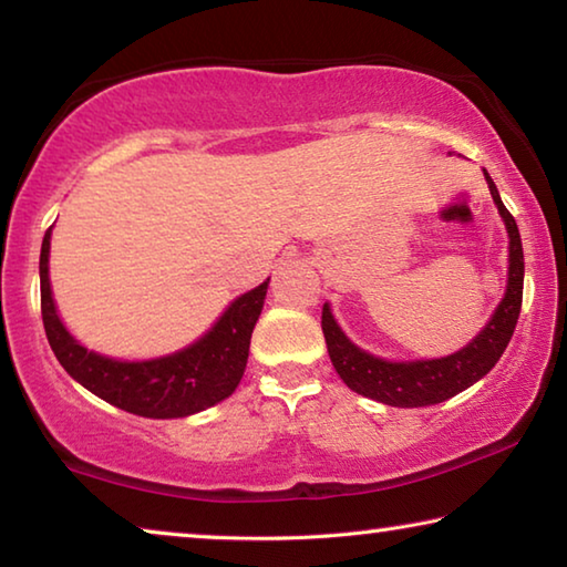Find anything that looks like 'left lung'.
Returning <instances> with one entry per match:
<instances>
[{
    "label": "left lung",
    "mask_w": 567,
    "mask_h": 567,
    "mask_svg": "<svg viewBox=\"0 0 567 567\" xmlns=\"http://www.w3.org/2000/svg\"><path fill=\"white\" fill-rule=\"evenodd\" d=\"M487 187L497 205V213L505 219L507 237H511V267H507V290L503 302L497 305L493 320L485 324V330L477 338L455 354L440 360H417V362H388L372 358L370 352L344 338V332L334 322L330 307H322V332L328 342L330 360L342 378L344 385L360 392V395L385 402L392 408H425L437 405L447 398L457 395L465 388L473 385L483 375L495 368V362L503 358V352L511 342L517 318H520L523 305V243L517 233L515 217L507 213L501 195H497L495 182L485 172Z\"/></svg>",
    "instance_id": "8db88e82"
}]
</instances>
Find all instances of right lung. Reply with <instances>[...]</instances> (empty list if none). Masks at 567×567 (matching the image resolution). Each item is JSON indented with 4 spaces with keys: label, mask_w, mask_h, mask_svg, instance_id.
<instances>
[{
    "label": "right lung",
    "mask_w": 567,
    "mask_h": 567,
    "mask_svg": "<svg viewBox=\"0 0 567 567\" xmlns=\"http://www.w3.org/2000/svg\"><path fill=\"white\" fill-rule=\"evenodd\" d=\"M50 233L42 239L40 292L47 340L62 368L110 405L142 417H185L229 398L243 380L249 338L260 318L267 282L227 307L205 338L175 354L147 362H117L87 352L56 318L50 290Z\"/></svg>",
    "instance_id": "1"
}]
</instances>
